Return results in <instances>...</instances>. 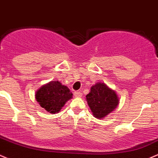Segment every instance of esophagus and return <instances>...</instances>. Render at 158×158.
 I'll return each instance as SVG.
<instances>
[{
	"mask_svg": "<svg viewBox=\"0 0 158 158\" xmlns=\"http://www.w3.org/2000/svg\"><path fill=\"white\" fill-rule=\"evenodd\" d=\"M74 96L76 98H81L82 96V93L80 92H74Z\"/></svg>",
	"mask_w": 158,
	"mask_h": 158,
	"instance_id": "1",
	"label": "esophagus"
}]
</instances>
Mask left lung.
Returning <instances> with one entry per match:
<instances>
[{
    "mask_svg": "<svg viewBox=\"0 0 158 158\" xmlns=\"http://www.w3.org/2000/svg\"><path fill=\"white\" fill-rule=\"evenodd\" d=\"M86 101L93 116L97 119H104L114 110L119 104V98L115 91L104 82H96L91 87L86 95Z\"/></svg>",
    "mask_w": 158,
    "mask_h": 158,
    "instance_id": "8db88e82",
    "label": "left lung"
}]
</instances>
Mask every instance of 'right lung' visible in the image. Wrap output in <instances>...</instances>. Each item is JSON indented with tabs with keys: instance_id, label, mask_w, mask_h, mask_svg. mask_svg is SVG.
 <instances>
[{
	"instance_id": "1",
	"label": "right lung",
	"mask_w": 158,
	"mask_h": 158,
	"mask_svg": "<svg viewBox=\"0 0 158 158\" xmlns=\"http://www.w3.org/2000/svg\"><path fill=\"white\" fill-rule=\"evenodd\" d=\"M73 98L68 87L53 80L43 85L35 93V99L42 108L50 114L59 113L66 101Z\"/></svg>"
}]
</instances>
